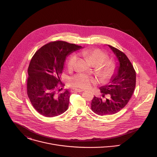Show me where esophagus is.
<instances>
[{
    "instance_id": "1",
    "label": "esophagus",
    "mask_w": 157,
    "mask_h": 157,
    "mask_svg": "<svg viewBox=\"0 0 157 157\" xmlns=\"http://www.w3.org/2000/svg\"><path fill=\"white\" fill-rule=\"evenodd\" d=\"M73 91H76V92H78V93H81V92H82L84 91V90H82V89H73Z\"/></svg>"
}]
</instances>
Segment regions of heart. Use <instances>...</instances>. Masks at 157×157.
Returning <instances> with one entry per match:
<instances>
[{"label":"heart","mask_w":157,"mask_h":157,"mask_svg":"<svg viewBox=\"0 0 157 157\" xmlns=\"http://www.w3.org/2000/svg\"><path fill=\"white\" fill-rule=\"evenodd\" d=\"M81 55L87 58L93 65L97 66V73L102 80H107L113 77L117 70L116 64L113 61H106L107 55L99 49H88L81 52ZM78 59L76 54H72L68 60V66L72 69L76 64ZM71 84L82 89L90 87L93 84L96 83L95 79L83 73H79L74 76L71 80Z\"/></svg>","instance_id":"1"}]
</instances>
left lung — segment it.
Listing matches in <instances>:
<instances>
[{"label": "left lung", "mask_w": 157, "mask_h": 157, "mask_svg": "<svg viewBox=\"0 0 157 157\" xmlns=\"http://www.w3.org/2000/svg\"><path fill=\"white\" fill-rule=\"evenodd\" d=\"M108 46L118 62L116 72L109 84L99 87L102 98L109 94V98L102 101V98L94 96L92 100V110L100 116L113 115L123 109L132 97L136 84V73L127 56L119 50Z\"/></svg>", "instance_id": "left-lung-1"}]
</instances>
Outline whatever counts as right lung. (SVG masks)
Returning a JSON list of instances; mask_svg holds the SVG:
<instances>
[{
    "label": "right lung",
    "mask_w": 157,
    "mask_h": 157,
    "mask_svg": "<svg viewBox=\"0 0 157 157\" xmlns=\"http://www.w3.org/2000/svg\"><path fill=\"white\" fill-rule=\"evenodd\" d=\"M82 47L63 41L44 44L32 57L29 68L27 94L35 110L41 115L55 117L68 109L71 93L60 92L61 80L66 58Z\"/></svg>",
    "instance_id": "1"
}]
</instances>
